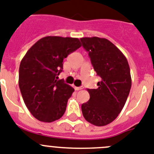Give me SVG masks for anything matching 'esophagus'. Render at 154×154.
Masks as SVG:
<instances>
[{"instance_id": "esophagus-1", "label": "esophagus", "mask_w": 154, "mask_h": 154, "mask_svg": "<svg viewBox=\"0 0 154 154\" xmlns=\"http://www.w3.org/2000/svg\"><path fill=\"white\" fill-rule=\"evenodd\" d=\"M74 88H75L76 91H80V90H82L83 88H84V87H82V86H81V87H75Z\"/></svg>"}]
</instances>
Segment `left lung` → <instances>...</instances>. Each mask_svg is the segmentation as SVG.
Returning <instances> with one entry per match:
<instances>
[{"mask_svg":"<svg viewBox=\"0 0 154 154\" xmlns=\"http://www.w3.org/2000/svg\"><path fill=\"white\" fill-rule=\"evenodd\" d=\"M94 71L101 78L97 89H88L90 99L81 105L85 119L104 126L116 119L123 109L132 85L130 69L123 53L109 40L81 38Z\"/></svg>","mask_w":154,"mask_h":154,"instance_id":"obj_1","label":"left lung"}]
</instances>
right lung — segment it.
Here are the masks:
<instances>
[{"label": "right lung", "mask_w": 154, "mask_h": 154, "mask_svg": "<svg viewBox=\"0 0 154 154\" xmlns=\"http://www.w3.org/2000/svg\"><path fill=\"white\" fill-rule=\"evenodd\" d=\"M81 46L77 38L46 36L37 41L21 60L20 91L29 112L39 121L52 122L63 116L74 89L57 79L63 59Z\"/></svg>", "instance_id": "add662e5"}]
</instances>
